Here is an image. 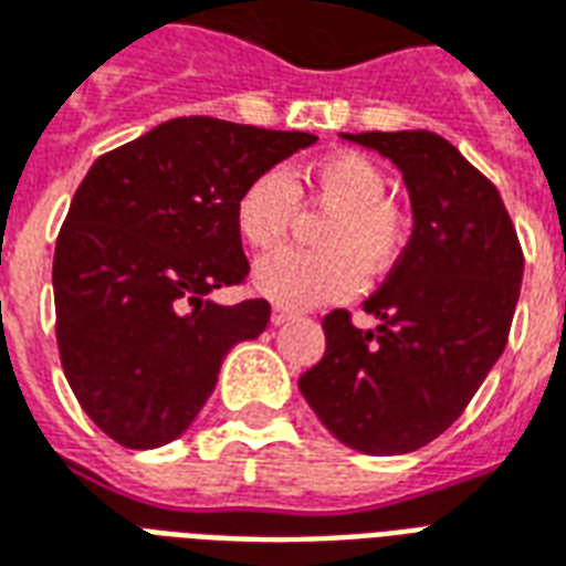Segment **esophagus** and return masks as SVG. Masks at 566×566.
Segmentation results:
<instances>
[{
	"label": "esophagus",
	"instance_id": "1",
	"mask_svg": "<svg viewBox=\"0 0 566 566\" xmlns=\"http://www.w3.org/2000/svg\"><path fill=\"white\" fill-rule=\"evenodd\" d=\"M294 317L296 312H291V308H282V305H275V308H272V324L275 326L287 324V321H294Z\"/></svg>",
	"mask_w": 566,
	"mask_h": 566
}]
</instances>
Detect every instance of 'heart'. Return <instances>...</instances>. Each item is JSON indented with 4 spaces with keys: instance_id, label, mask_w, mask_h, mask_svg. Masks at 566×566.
Listing matches in <instances>:
<instances>
[{
    "instance_id": "obj_1",
    "label": "heart",
    "mask_w": 566,
    "mask_h": 566,
    "mask_svg": "<svg viewBox=\"0 0 566 566\" xmlns=\"http://www.w3.org/2000/svg\"><path fill=\"white\" fill-rule=\"evenodd\" d=\"M312 188L333 216L321 230V251L284 249L254 266V291L282 308H315L359 291L363 275H384L399 261L405 221L389 203V179L368 155L336 153L312 167ZM300 207V188L282 167H270L242 188L233 209L245 245H282Z\"/></svg>"
}]
</instances>
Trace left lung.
Listing matches in <instances>:
<instances>
[{"label": "left lung", "mask_w": 566, "mask_h": 566, "mask_svg": "<svg viewBox=\"0 0 566 566\" xmlns=\"http://www.w3.org/2000/svg\"><path fill=\"white\" fill-rule=\"evenodd\" d=\"M342 137L399 167L413 230L363 303L378 326L329 312L324 357L300 392L350 450L413 453L459 420L504 354L525 261L497 188L441 134Z\"/></svg>", "instance_id": "1"}]
</instances>
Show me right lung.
<instances>
[{"label": "right lung", "mask_w": 566, "mask_h": 566, "mask_svg": "<svg viewBox=\"0 0 566 566\" xmlns=\"http://www.w3.org/2000/svg\"><path fill=\"white\" fill-rule=\"evenodd\" d=\"M315 140L179 116L83 177L53 254L56 342L81 408L116 443L179 438L230 347L266 329V300L219 305L209 294L249 275L233 221L242 188Z\"/></svg>", "instance_id": "right-lung-1"}]
</instances>
